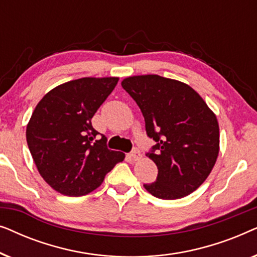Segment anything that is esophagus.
Masks as SVG:
<instances>
[{
  "mask_svg": "<svg viewBox=\"0 0 257 257\" xmlns=\"http://www.w3.org/2000/svg\"><path fill=\"white\" fill-rule=\"evenodd\" d=\"M130 157H131L132 159L135 160V161H137V160H140V159H142V157H143V156H142V153H140V151H139V150L135 149V150H133L132 152H131V154H130Z\"/></svg>",
  "mask_w": 257,
  "mask_h": 257,
  "instance_id": "esophagus-1",
  "label": "esophagus"
}]
</instances>
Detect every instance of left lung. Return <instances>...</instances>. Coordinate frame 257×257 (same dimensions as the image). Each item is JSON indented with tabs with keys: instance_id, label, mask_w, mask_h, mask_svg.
<instances>
[{
	"instance_id": "1",
	"label": "left lung",
	"mask_w": 257,
	"mask_h": 257,
	"mask_svg": "<svg viewBox=\"0 0 257 257\" xmlns=\"http://www.w3.org/2000/svg\"><path fill=\"white\" fill-rule=\"evenodd\" d=\"M121 86L142 110L146 133L157 144L146 154L158 167L144 187L164 200L181 199L203 184L220 150L216 115L187 84L158 75L127 77Z\"/></svg>"
}]
</instances>
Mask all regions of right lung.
<instances>
[{
	"instance_id": "1",
	"label": "right lung",
	"mask_w": 257,
	"mask_h": 257,
	"mask_svg": "<svg viewBox=\"0 0 257 257\" xmlns=\"http://www.w3.org/2000/svg\"><path fill=\"white\" fill-rule=\"evenodd\" d=\"M118 77H84L45 94L27 125V143L38 172L55 191L68 196L89 194L124 160L111 151L91 119L117 85Z\"/></svg>"
}]
</instances>
